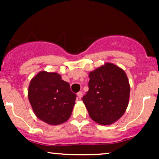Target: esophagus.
I'll use <instances>...</instances> for the list:
<instances>
[{"mask_svg":"<svg viewBox=\"0 0 159 159\" xmlns=\"http://www.w3.org/2000/svg\"><path fill=\"white\" fill-rule=\"evenodd\" d=\"M77 96L78 98H81L82 97V93L81 92H78L77 93Z\"/></svg>","mask_w":159,"mask_h":159,"instance_id":"esophagus-1","label":"esophagus"}]
</instances>
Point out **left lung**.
<instances>
[{
  "label": "left lung",
  "instance_id": "8db88e82",
  "mask_svg": "<svg viewBox=\"0 0 159 159\" xmlns=\"http://www.w3.org/2000/svg\"><path fill=\"white\" fill-rule=\"evenodd\" d=\"M89 90L82 98L90 118L102 125H111L126 111L130 84L125 71L105 63L89 73Z\"/></svg>",
  "mask_w": 159,
  "mask_h": 159
}]
</instances>
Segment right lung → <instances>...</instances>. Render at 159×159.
<instances>
[{"mask_svg":"<svg viewBox=\"0 0 159 159\" xmlns=\"http://www.w3.org/2000/svg\"><path fill=\"white\" fill-rule=\"evenodd\" d=\"M27 96L36 117L52 125L69 119L76 99L61 75L45 71L38 72L30 80Z\"/></svg>","mask_w":159,"mask_h":159,"instance_id":"obj_1","label":"right lung"}]
</instances>
